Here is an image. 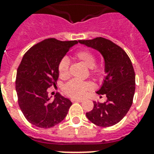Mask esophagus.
<instances>
[{
	"instance_id": "obj_1",
	"label": "esophagus",
	"mask_w": 154,
	"mask_h": 154,
	"mask_svg": "<svg viewBox=\"0 0 154 154\" xmlns=\"http://www.w3.org/2000/svg\"><path fill=\"white\" fill-rule=\"evenodd\" d=\"M71 101L72 102H82L83 100H82V99H71Z\"/></svg>"
}]
</instances>
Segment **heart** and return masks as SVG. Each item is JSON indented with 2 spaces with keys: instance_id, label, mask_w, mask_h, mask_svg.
Segmentation results:
<instances>
[{
  "instance_id": "1",
  "label": "heart",
  "mask_w": 154,
  "mask_h": 154,
  "mask_svg": "<svg viewBox=\"0 0 154 154\" xmlns=\"http://www.w3.org/2000/svg\"><path fill=\"white\" fill-rule=\"evenodd\" d=\"M75 57L81 60L85 65L91 69L92 74L94 77H101L105 74V69L103 66H97L96 57L88 49H83L75 54ZM69 60L65 57L58 64V72L61 78H66L69 74ZM94 89V85L90 82H84L77 79L71 80L64 86V92L72 98L79 99L86 96L88 92Z\"/></svg>"
}]
</instances>
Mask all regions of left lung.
Masks as SVG:
<instances>
[{
    "label": "left lung",
    "mask_w": 154,
    "mask_h": 154,
    "mask_svg": "<svg viewBox=\"0 0 154 154\" xmlns=\"http://www.w3.org/2000/svg\"><path fill=\"white\" fill-rule=\"evenodd\" d=\"M79 43L101 53L105 60V77L99 95H106L104 103L94 101L87 118L96 125L109 127L117 124L133 104L135 93V72L129 56L117 45L103 37L80 40Z\"/></svg>",
    "instance_id": "obj_1"
}]
</instances>
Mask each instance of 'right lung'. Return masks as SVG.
Segmentation results:
<instances>
[{"instance_id": "right-lung-1", "label": "right lung", "mask_w": 154, "mask_h": 154, "mask_svg": "<svg viewBox=\"0 0 154 154\" xmlns=\"http://www.w3.org/2000/svg\"><path fill=\"white\" fill-rule=\"evenodd\" d=\"M77 41L49 38L30 48L17 69L16 91L18 104L29 122L39 128H51L65 119L72 102L57 93L53 101L48 88L56 86L58 64Z\"/></svg>"}]
</instances>
